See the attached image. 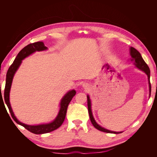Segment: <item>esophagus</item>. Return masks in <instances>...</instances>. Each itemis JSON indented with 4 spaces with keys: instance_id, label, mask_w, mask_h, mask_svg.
Returning <instances> with one entry per match:
<instances>
[{
    "instance_id": "esophagus-1",
    "label": "esophagus",
    "mask_w": 157,
    "mask_h": 157,
    "mask_svg": "<svg viewBox=\"0 0 157 157\" xmlns=\"http://www.w3.org/2000/svg\"><path fill=\"white\" fill-rule=\"evenodd\" d=\"M83 86H84V87H85L86 88V87H87L86 85H85V84H84V85H83Z\"/></svg>"
}]
</instances>
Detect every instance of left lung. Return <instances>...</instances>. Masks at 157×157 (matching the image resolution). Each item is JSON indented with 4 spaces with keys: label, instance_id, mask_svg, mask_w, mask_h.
Here are the masks:
<instances>
[{
    "label": "left lung",
    "instance_id": "1",
    "mask_svg": "<svg viewBox=\"0 0 157 157\" xmlns=\"http://www.w3.org/2000/svg\"><path fill=\"white\" fill-rule=\"evenodd\" d=\"M130 55L132 56V61L134 60V64L136 65V67L140 69V70L144 71V72L147 74V77H148V81H149V92L151 95V85L150 82V69L149 66L147 65V64L145 62V61L144 59L142 58V57L140 54V52L137 51L136 49H135L133 47H131L130 48ZM87 100H88V113H89V116L90 121H91L92 124L93 126L98 129L99 131H101L103 132H106V133H112V134H119V133L121 132H113L108 130L107 129H105V128H102L99 125H98L96 122L95 121L94 118L93 117L92 113V110H91V101H90V99L88 96H87Z\"/></svg>",
    "mask_w": 157,
    "mask_h": 157
}]
</instances>
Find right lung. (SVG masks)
Instances as JSON below:
<instances>
[{"instance_id":"add662e5","label":"right lung","mask_w":157,"mask_h":157,"mask_svg":"<svg viewBox=\"0 0 157 157\" xmlns=\"http://www.w3.org/2000/svg\"><path fill=\"white\" fill-rule=\"evenodd\" d=\"M46 49H47V47L44 46L43 42H34V43L28 44L27 46L24 47V48H23L20 52H19L17 56H16V59H14L13 63L10 65V67H9L7 71L5 88H4V101H5V103L9 109V111H10V115L13 119L14 120V121H15L16 123H17L18 124L24 127L27 130H29V132L35 134H46V133H49L50 132H52L56 129H58L59 127L61 126V124H63V122L65 120L69 104L76 94L75 90H71V91L68 92L65 94V96L62 98V99H61V101L60 103L61 108H60L58 115L57 116L56 118L53 122L49 123V124H40V125H37V126L27 125V124H23V123L20 122L17 119L16 117L14 116L12 109L10 106V100H9V94H10V90L11 88L13 75L15 74L16 71H17L18 67H20V65L23 59L25 58L26 57L31 55V54L33 53V52H35L36 51H42Z\"/></svg>"}]
</instances>
